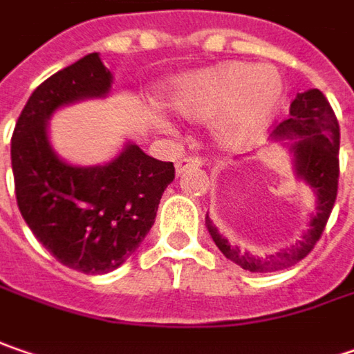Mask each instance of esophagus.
Masks as SVG:
<instances>
[{"mask_svg":"<svg viewBox=\"0 0 354 354\" xmlns=\"http://www.w3.org/2000/svg\"><path fill=\"white\" fill-rule=\"evenodd\" d=\"M200 166H202V158H182V160H178L176 162V174H184V172H188V170H192V168H200Z\"/></svg>","mask_w":354,"mask_h":354,"instance_id":"obj_1","label":"esophagus"}]
</instances>
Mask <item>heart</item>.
<instances>
[{
    "label": "heart",
    "mask_w": 354,
    "mask_h": 354,
    "mask_svg": "<svg viewBox=\"0 0 354 354\" xmlns=\"http://www.w3.org/2000/svg\"><path fill=\"white\" fill-rule=\"evenodd\" d=\"M282 100L284 82L277 68L242 62L182 75L168 90V104L178 114L212 122V140L226 150L254 144L277 118Z\"/></svg>",
    "instance_id": "obj_1"
}]
</instances>
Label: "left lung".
I'll use <instances>...</instances> for the list:
<instances>
[{"label":"left lung","mask_w":354,"mask_h":354,"mask_svg":"<svg viewBox=\"0 0 354 354\" xmlns=\"http://www.w3.org/2000/svg\"><path fill=\"white\" fill-rule=\"evenodd\" d=\"M270 140L281 142L292 158V168L299 180H302L315 194L317 206L310 214L308 230L297 244L286 246L274 254L254 257L248 250L232 246L218 232L212 220L206 214V228L220 252L236 262L240 268L250 272H274L288 268L302 260L321 239L326 220L333 212L337 188H339V122L328 100L321 90H306L290 104V118L277 126Z\"/></svg>","instance_id":"8db88e82"}]
</instances>
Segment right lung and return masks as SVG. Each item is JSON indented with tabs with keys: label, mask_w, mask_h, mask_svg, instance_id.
Returning a JSON list of instances; mask_svg holds the SVG:
<instances>
[{
	"label": "right lung",
	"mask_w": 354,
	"mask_h": 354,
	"mask_svg": "<svg viewBox=\"0 0 354 354\" xmlns=\"http://www.w3.org/2000/svg\"><path fill=\"white\" fill-rule=\"evenodd\" d=\"M112 73L88 53L30 95L11 138L15 198L26 224L55 259L86 274L122 266L150 232L174 164L126 142L100 166H73L55 154L48 122L59 108L106 97Z\"/></svg>",
	"instance_id": "obj_1"
}]
</instances>
